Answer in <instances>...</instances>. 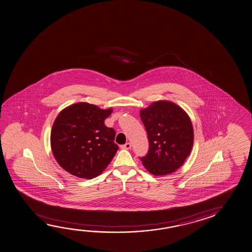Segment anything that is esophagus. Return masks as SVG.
<instances>
[{
  "label": "esophagus",
  "instance_id": "1",
  "mask_svg": "<svg viewBox=\"0 0 252 252\" xmlns=\"http://www.w3.org/2000/svg\"><path fill=\"white\" fill-rule=\"evenodd\" d=\"M121 148L122 149H126V150H128V149H130L131 148V144L129 143V142H127V143L125 144V145H122L121 146Z\"/></svg>",
  "mask_w": 252,
  "mask_h": 252
}]
</instances>
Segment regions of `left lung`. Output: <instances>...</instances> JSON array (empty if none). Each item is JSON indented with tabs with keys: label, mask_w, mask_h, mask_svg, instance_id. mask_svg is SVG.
<instances>
[{
	"label": "left lung",
	"mask_w": 252,
	"mask_h": 252,
	"mask_svg": "<svg viewBox=\"0 0 252 252\" xmlns=\"http://www.w3.org/2000/svg\"><path fill=\"white\" fill-rule=\"evenodd\" d=\"M140 118L149 140L143 166L156 176L172 174L182 167L194 144V129L189 116L174 102H153L141 109Z\"/></svg>",
	"instance_id": "obj_1"
}]
</instances>
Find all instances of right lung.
<instances>
[{"mask_svg": "<svg viewBox=\"0 0 252 252\" xmlns=\"http://www.w3.org/2000/svg\"><path fill=\"white\" fill-rule=\"evenodd\" d=\"M112 112V108L79 102L58 113L51 128V146L60 167L85 179L105 170L119 149L115 130L104 123Z\"/></svg>", "mask_w": 252, "mask_h": 252, "instance_id": "add662e5", "label": "right lung"}]
</instances>
